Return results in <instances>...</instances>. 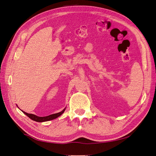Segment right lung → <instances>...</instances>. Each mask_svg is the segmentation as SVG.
I'll list each match as a JSON object with an SVG mask.
<instances>
[{"mask_svg": "<svg viewBox=\"0 0 156 156\" xmlns=\"http://www.w3.org/2000/svg\"><path fill=\"white\" fill-rule=\"evenodd\" d=\"M65 109H66V108L63 110H62L61 112H59V113L52 114V115H48V116H43V117L38 116H36V115H33V114H29V113H26V112H24L23 111H22V110L21 111L23 112V113L25 115H27L29 118H30L31 120H34L35 122H47V121L52 120L55 119V118H57L58 117H59V116H61L62 114L64 113V111H65Z\"/></svg>", "mask_w": 156, "mask_h": 156, "instance_id": "right-lung-1", "label": "right lung"}]
</instances>
